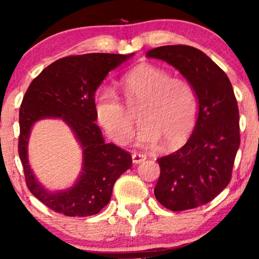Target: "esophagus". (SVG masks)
Listing matches in <instances>:
<instances>
[{"label": "esophagus", "mask_w": 259, "mask_h": 259, "mask_svg": "<svg viewBox=\"0 0 259 259\" xmlns=\"http://www.w3.org/2000/svg\"><path fill=\"white\" fill-rule=\"evenodd\" d=\"M146 159V155L141 154V153H133L132 154V160L134 164H139V162L144 161Z\"/></svg>", "instance_id": "esophagus-1"}]
</instances>
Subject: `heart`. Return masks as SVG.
<instances>
[{"label": "heart", "mask_w": 259, "mask_h": 259, "mask_svg": "<svg viewBox=\"0 0 259 259\" xmlns=\"http://www.w3.org/2000/svg\"><path fill=\"white\" fill-rule=\"evenodd\" d=\"M126 104L137 108L141 121L138 144L155 146L159 141L173 147L186 139L197 119L198 99L189 81L172 77L154 66H140L121 80ZM95 118L107 136L123 145L132 136L133 120L111 87H101L94 97Z\"/></svg>", "instance_id": "obj_1"}]
</instances>
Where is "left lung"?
Returning <instances> with one entry per match:
<instances>
[{"instance_id":"1","label":"left lung","mask_w":259,"mask_h":259,"mask_svg":"<svg viewBox=\"0 0 259 259\" xmlns=\"http://www.w3.org/2000/svg\"><path fill=\"white\" fill-rule=\"evenodd\" d=\"M178 69L192 84L199 113L192 136L178 151L157 159L154 196L171 211L207 204L226 186L240 144L239 111L232 84L221 67L191 46H162L146 53Z\"/></svg>"}]
</instances>
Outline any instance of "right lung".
Listing matches in <instances>:
<instances>
[{"label":"right lung","mask_w":259,"mask_h":259,"mask_svg":"<svg viewBox=\"0 0 259 259\" xmlns=\"http://www.w3.org/2000/svg\"><path fill=\"white\" fill-rule=\"evenodd\" d=\"M133 55H72L56 60L28 87L20 108L19 155L27 187L51 210L68 217L97 214L111 199L116 179L132 166V155L105 143L94 112V94L108 73ZM60 117L76 134L83 148V172L78 182L60 193L46 190L27 162L31 127L41 118Z\"/></svg>","instance_id":"obj_1"}]
</instances>
